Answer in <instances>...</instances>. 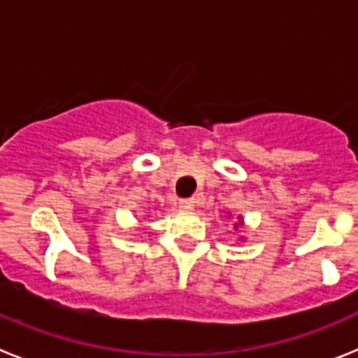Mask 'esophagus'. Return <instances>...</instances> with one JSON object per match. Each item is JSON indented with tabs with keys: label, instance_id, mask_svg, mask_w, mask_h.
<instances>
[{
	"label": "esophagus",
	"instance_id": "34e87169",
	"mask_svg": "<svg viewBox=\"0 0 358 358\" xmlns=\"http://www.w3.org/2000/svg\"><path fill=\"white\" fill-rule=\"evenodd\" d=\"M194 206H195L194 199H181V201H179V208H181V210H185V211L194 210Z\"/></svg>",
	"mask_w": 358,
	"mask_h": 358
}]
</instances>
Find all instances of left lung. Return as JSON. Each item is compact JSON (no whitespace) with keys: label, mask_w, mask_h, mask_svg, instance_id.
<instances>
[{"label":"left lung","mask_w":358,"mask_h":358,"mask_svg":"<svg viewBox=\"0 0 358 358\" xmlns=\"http://www.w3.org/2000/svg\"><path fill=\"white\" fill-rule=\"evenodd\" d=\"M242 217H238V224H235V227H238V226H242Z\"/></svg>","instance_id":"obj_1"}]
</instances>
